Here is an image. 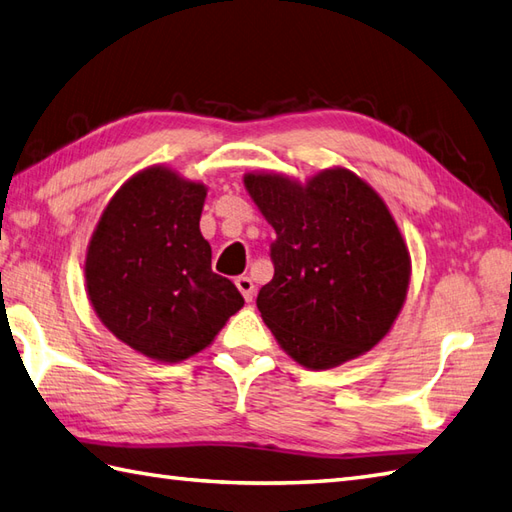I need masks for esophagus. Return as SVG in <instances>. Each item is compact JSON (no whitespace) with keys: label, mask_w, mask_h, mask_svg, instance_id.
Segmentation results:
<instances>
[{"label":"esophagus","mask_w":512,"mask_h":512,"mask_svg":"<svg viewBox=\"0 0 512 512\" xmlns=\"http://www.w3.org/2000/svg\"><path fill=\"white\" fill-rule=\"evenodd\" d=\"M236 287H238V291L243 293V298L247 302H252V298H254V280L252 278H249V276H238L236 278Z\"/></svg>","instance_id":"esophagus-1"}]
</instances>
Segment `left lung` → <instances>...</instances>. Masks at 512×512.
I'll list each match as a JSON object with an SVG mask.
<instances>
[{
    "instance_id": "left-lung-1",
    "label": "left lung",
    "mask_w": 512,
    "mask_h": 512,
    "mask_svg": "<svg viewBox=\"0 0 512 512\" xmlns=\"http://www.w3.org/2000/svg\"><path fill=\"white\" fill-rule=\"evenodd\" d=\"M243 184L276 230L274 278L256 306L280 348L304 368L342 366L377 346L399 317L412 260L377 190L348 168L300 184L247 173Z\"/></svg>"
}]
</instances>
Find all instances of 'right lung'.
Masks as SVG:
<instances>
[{"mask_svg": "<svg viewBox=\"0 0 512 512\" xmlns=\"http://www.w3.org/2000/svg\"><path fill=\"white\" fill-rule=\"evenodd\" d=\"M206 195L201 181L144 168L111 197L87 247L85 285L100 322L155 361L197 355L245 304L212 271L199 230Z\"/></svg>", "mask_w": 512, "mask_h": 512, "instance_id": "1", "label": "right lung"}]
</instances>
